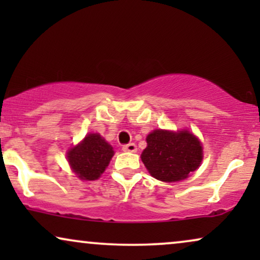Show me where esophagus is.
<instances>
[{"instance_id":"esophagus-1","label":"esophagus","mask_w":260,"mask_h":260,"mask_svg":"<svg viewBox=\"0 0 260 260\" xmlns=\"http://www.w3.org/2000/svg\"><path fill=\"white\" fill-rule=\"evenodd\" d=\"M137 150V147L135 143H129V144H125L123 145V151H126V152H136Z\"/></svg>"}]
</instances>
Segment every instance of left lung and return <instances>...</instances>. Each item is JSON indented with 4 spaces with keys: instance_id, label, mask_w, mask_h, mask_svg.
<instances>
[{
    "instance_id": "8db88e82",
    "label": "left lung",
    "mask_w": 260,
    "mask_h": 260,
    "mask_svg": "<svg viewBox=\"0 0 260 260\" xmlns=\"http://www.w3.org/2000/svg\"><path fill=\"white\" fill-rule=\"evenodd\" d=\"M147 144L142 162L152 177L163 182L187 179L204 157L201 142L188 130H154L147 136Z\"/></svg>"
}]
</instances>
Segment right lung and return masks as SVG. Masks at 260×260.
Returning <instances> with one entry per match:
<instances>
[{
  "instance_id": "add662e5",
  "label": "right lung",
  "mask_w": 260,
  "mask_h": 260,
  "mask_svg": "<svg viewBox=\"0 0 260 260\" xmlns=\"http://www.w3.org/2000/svg\"><path fill=\"white\" fill-rule=\"evenodd\" d=\"M113 154V148L101 135L88 134L79 144L67 151V159L80 180L93 181L108 168Z\"/></svg>"
}]
</instances>
